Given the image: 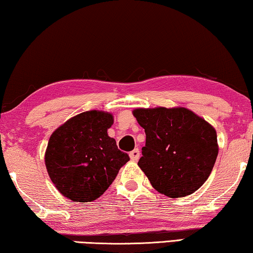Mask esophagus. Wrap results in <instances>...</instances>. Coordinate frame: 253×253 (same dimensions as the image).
I'll list each match as a JSON object with an SVG mask.
<instances>
[{"label":"esophagus","mask_w":253,"mask_h":253,"mask_svg":"<svg viewBox=\"0 0 253 253\" xmlns=\"http://www.w3.org/2000/svg\"><path fill=\"white\" fill-rule=\"evenodd\" d=\"M129 157L133 161H137L139 159V150L138 149H134L133 151L129 152Z\"/></svg>","instance_id":"esophagus-1"}]
</instances>
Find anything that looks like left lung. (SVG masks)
Here are the masks:
<instances>
[{"instance_id": "1", "label": "left lung", "mask_w": 253, "mask_h": 253, "mask_svg": "<svg viewBox=\"0 0 253 253\" xmlns=\"http://www.w3.org/2000/svg\"><path fill=\"white\" fill-rule=\"evenodd\" d=\"M133 115L145 130L138 166L151 185L169 198L199 190L218 156L214 128L186 108H141Z\"/></svg>"}]
</instances>
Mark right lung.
I'll use <instances>...</instances> for the list:
<instances>
[{
    "label": "right lung",
    "mask_w": 253,
    "mask_h": 253,
    "mask_svg": "<svg viewBox=\"0 0 253 253\" xmlns=\"http://www.w3.org/2000/svg\"><path fill=\"white\" fill-rule=\"evenodd\" d=\"M114 116L86 111L53 131L45 152L48 176L58 191L74 202H90L114 182L129 157L108 135Z\"/></svg>",
    "instance_id": "add662e5"
}]
</instances>
